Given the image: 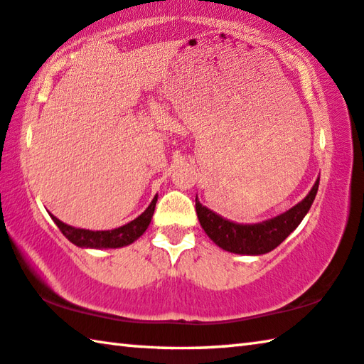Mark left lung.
<instances>
[{
    "mask_svg": "<svg viewBox=\"0 0 364 364\" xmlns=\"http://www.w3.org/2000/svg\"><path fill=\"white\" fill-rule=\"evenodd\" d=\"M318 186L319 178L304 200L289 208L287 212L262 221V223H234V221L220 217L210 208L202 205L196 197L197 218H199V223L207 236L223 250L239 255H263L278 247L300 225V221L305 218L313 200H315Z\"/></svg>",
    "mask_w": 364,
    "mask_h": 364,
    "instance_id": "8db88e82",
    "label": "left lung"
}]
</instances>
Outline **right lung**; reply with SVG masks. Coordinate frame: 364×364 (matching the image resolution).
I'll return each instance as SVG.
<instances>
[{"label":"right lung","mask_w":364,"mask_h":364,"mask_svg":"<svg viewBox=\"0 0 364 364\" xmlns=\"http://www.w3.org/2000/svg\"><path fill=\"white\" fill-rule=\"evenodd\" d=\"M156 202L157 196L154 197L149 207L139 215L138 218H134L130 223L123 225L115 230L107 231H91V230H82V228H73L70 225H65L59 218L51 215L54 223L63 231L64 236L69 239L72 244H75L77 247L82 249H119L125 247V245L133 244L136 239L143 236L144 231L149 226L154 210H156Z\"/></svg>","instance_id":"1"}]
</instances>
